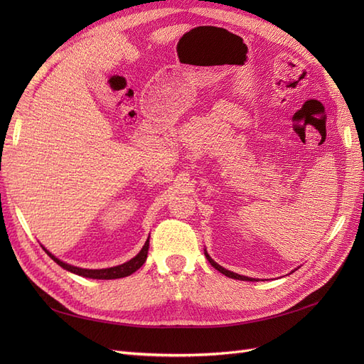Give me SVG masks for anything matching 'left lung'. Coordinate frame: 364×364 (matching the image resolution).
Returning a JSON list of instances; mask_svg holds the SVG:
<instances>
[{"instance_id": "left-lung-1", "label": "left lung", "mask_w": 364, "mask_h": 364, "mask_svg": "<svg viewBox=\"0 0 364 364\" xmlns=\"http://www.w3.org/2000/svg\"><path fill=\"white\" fill-rule=\"evenodd\" d=\"M205 255H206V258H208V261L211 262V266L215 269V270H218L220 273H223V274H226L228 278H234V279H240V281H255V279H252V278H247V277H241V274H238V273H234V272H229V270H226V269H223L222 266H218V264L208 255V253L205 252Z\"/></svg>"}]
</instances>
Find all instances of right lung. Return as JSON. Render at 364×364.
I'll return each instance as SVG.
<instances>
[{
	"label": "right lung",
	"instance_id": "right-lung-1",
	"mask_svg": "<svg viewBox=\"0 0 364 364\" xmlns=\"http://www.w3.org/2000/svg\"><path fill=\"white\" fill-rule=\"evenodd\" d=\"M50 258L56 261L60 267H63L65 270H68L71 273H75L79 274V277H85V278H92V279H117V278H124V277H129V274H132L134 272H136L142 264L146 262L147 259V252H149V240L146 241L144 247L141 249V252L138 253V255L135 258H132L130 261L121 264V266H115V267H109V269H98V270H90V269H80V267H74V266H70V264L63 262L60 259H58L54 255H51V253L48 250H46Z\"/></svg>",
	"mask_w": 364,
	"mask_h": 364
}]
</instances>
